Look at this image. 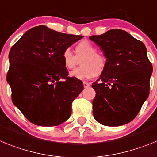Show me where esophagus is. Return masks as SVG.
Here are the masks:
<instances>
[{
	"instance_id": "obj_1",
	"label": "esophagus",
	"mask_w": 157,
	"mask_h": 157,
	"mask_svg": "<svg viewBox=\"0 0 157 157\" xmlns=\"http://www.w3.org/2000/svg\"><path fill=\"white\" fill-rule=\"evenodd\" d=\"M83 84H84V88H88V87L90 86V84H89V83L84 82V83H83Z\"/></svg>"
}]
</instances>
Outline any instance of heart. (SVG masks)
Segmentation results:
<instances>
[{
  "label": "heart",
  "mask_w": 157,
  "mask_h": 157,
  "mask_svg": "<svg viewBox=\"0 0 157 157\" xmlns=\"http://www.w3.org/2000/svg\"><path fill=\"white\" fill-rule=\"evenodd\" d=\"M96 48L88 41H82L76 46V55L70 48H65L62 52V61L65 68H74L80 59L81 66L70 72L69 75L77 80H84L96 76L103 72L106 65V59L96 52Z\"/></svg>",
  "instance_id": "obj_1"
}]
</instances>
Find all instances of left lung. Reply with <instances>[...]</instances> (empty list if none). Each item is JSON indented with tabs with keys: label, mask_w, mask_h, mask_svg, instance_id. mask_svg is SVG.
<instances>
[{
	"label": "left lung",
	"mask_w": 157,
	"mask_h": 157,
	"mask_svg": "<svg viewBox=\"0 0 157 157\" xmlns=\"http://www.w3.org/2000/svg\"><path fill=\"white\" fill-rule=\"evenodd\" d=\"M89 39L103 51L104 69L92 84L95 119L107 126L129 123L141 110L149 94L152 65L144 43L120 29H111Z\"/></svg>",
	"instance_id": "left-lung-1"
}]
</instances>
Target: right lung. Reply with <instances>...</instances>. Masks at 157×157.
<instances>
[{"label": "right lung", "mask_w": 157, "mask_h": 157, "mask_svg": "<svg viewBox=\"0 0 157 157\" xmlns=\"http://www.w3.org/2000/svg\"><path fill=\"white\" fill-rule=\"evenodd\" d=\"M83 37L41 25L26 31L11 48L7 81L12 99L31 123L55 126L70 117L72 102L84 85L68 77L62 55Z\"/></svg>", "instance_id": "add662e5"}]
</instances>
